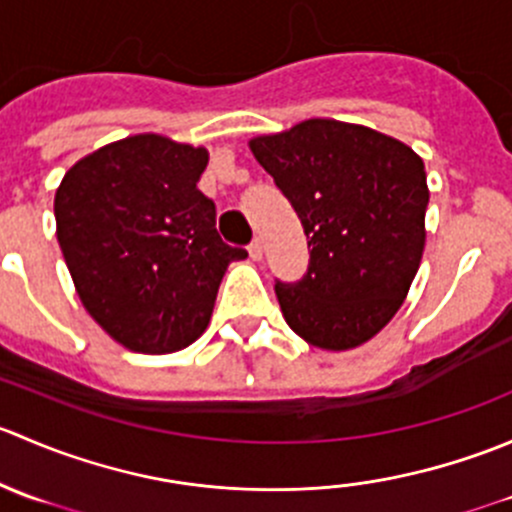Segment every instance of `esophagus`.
Instances as JSON below:
<instances>
[{"instance_id":"34e87169","label":"esophagus","mask_w":512,"mask_h":512,"mask_svg":"<svg viewBox=\"0 0 512 512\" xmlns=\"http://www.w3.org/2000/svg\"><path fill=\"white\" fill-rule=\"evenodd\" d=\"M247 252H250L252 260H262V252H265V250H262V240H260V237H255V240H252V245L247 247Z\"/></svg>"}]
</instances>
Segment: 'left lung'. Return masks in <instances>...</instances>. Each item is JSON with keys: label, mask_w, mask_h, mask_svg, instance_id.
<instances>
[{"label": "left lung", "mask_w": 512, "mask_h": 512, "mask_svg": "<svg viewBox=\"0 0 512 512\" xmlns=\"http://www.w3.org/2000/svg\"><path fill=\"white\" fill-rule=\"evenodd\" d=\"M250 151L307 235V275L275 285L285 322L327 352L361 347L394 319L421 265L428 205L421 156L386 133L334 118L255 136Z\"/></svg>", "instance_id": "obj_1"}]
</instances>
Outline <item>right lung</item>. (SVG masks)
I'll return each mask as SVG.
<instances>
[{
    "mask_svg": "<svg viewBox=\"0 0 512 512\" xmlns=\"http://www.w3.org/2000/svg\"><path fill=\"white\" fill-rule=\"evenodd\" d=\"M205 148L138 133L98 148L56 188V237L76 294L111 339L138 354L193 344L232 260L198 190Z\"/></svg>",
    "mask_w": 512,
    "mask_h": 512,
    "instance_id": "add662e5",
    "label": "right lung"
}]
</instances>
